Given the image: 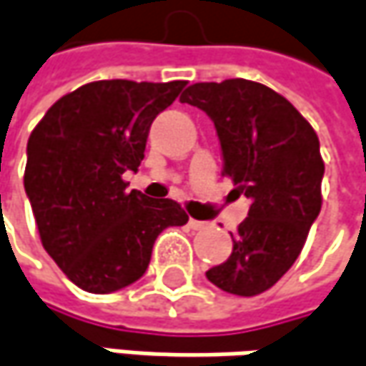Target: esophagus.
<instances>
[{
    "mask_svg": "<svg viewBox=\"0 0 366 366\" xmlns=\"http://www.w3.org/2000/svg\"><path fill=\"white\" fill-rule=\"evenodd\" d=\"M189 227H192L193 230L204 229V227H206V222H202V220H195V218H189Z\"/></svg>",
    "mask_w": 366,
    "mask_h": 366,
    "instance_id": "esophagus-1",
    "label": "esophagus"
}]
</instances>
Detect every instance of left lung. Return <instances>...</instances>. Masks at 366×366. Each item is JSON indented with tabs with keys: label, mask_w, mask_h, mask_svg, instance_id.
I'll return each instance as SVG.
<instances>
[{
	"label": "left lung",
	"mask_w": 366,
	"mask_h": 366,
	"mask_svg": "<svg viewBox=\"0 0 366 366\" xmlns=\"http://www.w3.org/2000/svg\"><path fill=\"white\" fill-rule=\"evenodd\" d=\"M181 102L214 123L224 173L251 197L232 237V253L206 278L239 297L272 288L297 262L321 210L320 139L301 113L264 84L234 78L197 82Z\"/></svg>",
	"instance_id": "left-lung-1"
}]
</instances>
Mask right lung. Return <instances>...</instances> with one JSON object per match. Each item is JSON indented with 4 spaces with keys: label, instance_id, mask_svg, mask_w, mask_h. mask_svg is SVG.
<instances>
[{
    "label": "right lung",
    "instance_id": "right-lung-1",
    "mask_svg": "<svg viewBox=\"0 0 366 366\" xmlns=\"http://www.w3.org/2000/svg\"><path fill=\"white\" fill-rule=\"evenodd\" d=\"M185 82L101 80L55 102L32 129L24 189L45 251L86 292L107 295L148 269L156 237L189 216L169 197L127 192L150 125Z\"/></svg>",
    "mask_w": 366,
    "mask_h": 366
}]
</instances>
